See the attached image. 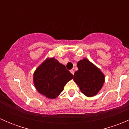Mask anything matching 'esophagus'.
I'll return each mask as SVG.
<instances>
[{"label":"esophagus","mask_w":129,"mask_h":129,"mask_svg":"<svg viewBox=\"0 0 129 129\" xmlns=\"http://www.w3.org/2000/svg\"><path fill=\"white\" fill-rule=\"evenodd\" d=\"M71 72L72 73V74H73V75H74V70H71Z\"/></svg>","instance_id":"esophagus-1"}]
</instances>
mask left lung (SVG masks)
<instances>
[{
	"instance_id": "left-lung-1",
	"label": "left lung",
	"mask_w": 129,
	"mask_h": 129,
	"mask_svg": "<svg viewBox=\"0 0 129 129\" xmlns=\"http://www.w3.org/2000/svg\"><path fill=\"white\" fill-rule=\"evenodd\" d=\"M78 71L74 75V80L80 91L87 97L98 93L105 82V76L101 70L87 58L77 62Z\"/></svg>"
}]
</instances>
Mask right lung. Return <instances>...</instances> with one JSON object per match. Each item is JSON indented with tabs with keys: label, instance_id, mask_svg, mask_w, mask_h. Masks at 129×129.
I'll use <instances>...</instances> for the list:
<instances>
[{
	"label": "right lung",
	"instance_id": "obj_1",
	"mask_svg": "<svg viewBox=\"0 0 129 129\" xmlns=\"http://www.w3.org/2000/svg\"><path fill=\"white\" fill-rule=\"evenodd\" d=\"M73 75L66 66L55 58H48L40 64L34 74V84L37 90L49 99H55Z\"/></svg>",
	"mask_w": 129,
	"mask_h": 129
}]
</instances>
